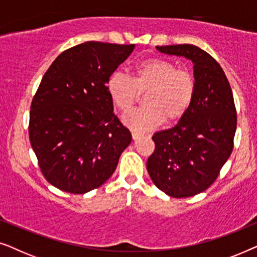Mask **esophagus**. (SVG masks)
<instances>
[{
	"label": "esophagus",
	"instance_id": "esophagus-1",
	"mask_svg": "<svg viewBox=\"0 0 257 257\" xmlns=\"http://www.w3.org/2000/svg\"><path fill=\"white\" fill-rule=\"evenodd\" d=\"M131 135H132V138L136 140V139H138L140 136H142V133H139V132H136V131H132V132H131Z\"/></svg>",
	"mask_w": 257,
	"mask_h": 257
}]
</instances>
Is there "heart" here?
Instances as JSON below:
<instances>
[{"label": "heart", "instance_id": "b5f03b06", "mask_svg": "<svg viewBox=\"0 0 257 257\" xmlns=\"http://www.w3.org/2000/svg\"><path fill=\"white\" fill-rule=\"evenodd\" d=\"M107 93L114 106L126 113L146 93L145 104L126 114L124 120L135 130H151L165 120L166 124L180 121L194 100L196 84L193 75L178 69L175 63L152 57L139 62L132 70V78L115 72L107 80Z\"/></svg>", "mask_w": 257, "mask_h": 257}]
</instances>
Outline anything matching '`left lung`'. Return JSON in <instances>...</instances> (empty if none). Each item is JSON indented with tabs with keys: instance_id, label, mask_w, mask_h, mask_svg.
<instances>
[{
	"instance_id": "8db88e82",
	"label": "left lung",
	"mask_w": 257,
	"mask_h": 257,
	"mask_svg": "<svg viewBox=\"0 0 257 257\" xmlns=\"http://www.w3.org/2000/svg\"><path fill=\"white\" fill-rule=\"evenodd\" d=\"M163 54L194 63L196 91L188 113L174 127L154 133L147 171L154 185L172 198L206 191L234 147L237 114L234 97L219 63L193 44L157 47Z\"/></svg>"
}]
</instances>
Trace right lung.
Wrapping results in <instances>:
<instances>
[{"instance_id": "obj_1", "label": "right lung", "mask_w": 257, "mask_h": 257, "mask_svg": "<svg viewBox=\"0 0 257 257\" xmlns=\"http://www.w3.org/2000/svg\"><path fill=\"white\" fill-rule=\"evenodd\" d=\"M135 47L85 42L63 51L44 73L31 101L29 139L42 174L61 191L99 187L131 143L106 84Z\"/></svg>"}]
</instances>
